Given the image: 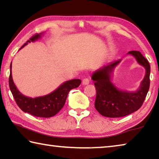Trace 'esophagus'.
<instances>
[{"label": "esophagus", "instance_id": "esophagus-1", "mask_svg": "<svg viewBox=\"0 0 159 159\" xmlns=\"http://www.w3.org/2000/svg\"><path fill=\"white\" fill-rule=\"evenodd\" d=\"M89 83H90V80L88 79V78H85V79H84L83 80V81H82V84L83 85H88V84H89Z\"/></svg>", "mask_w": 159, "mask_h": 159}]
</instances>
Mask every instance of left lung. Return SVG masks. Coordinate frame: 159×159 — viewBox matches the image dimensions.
<instances>
[{
  "mask_svg": "<svg viewBox=\"0 0 159 159\" xmlns=\"http://www.w3.org/2000/svg\"><path fill=\"white\" fill-rule=\"evenodd\" d=\"M127 55L135 58L145 69V76L136 91L129 92L118 88L111 82L113 72L121 60L104 65L92 75L95 80L96 99L95 107L99 114L106 117L118 118L129 115L140 108L146 98L150 85V65L139 51H130Z\"/></svg>",
  "mask_w": 159,
  "mask_h": 159,
  "instance_id": "8db88e82",
  "label": "left lung"
}]
</instances>
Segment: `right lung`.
Masks as SVG:
<instances>
[{"mask_svg":"<svg viewBox=\"0 0 159 159\" xmlns=\"http://www.w3.org/2000/svg\"><path fill=\"white\" fill-rule=\"evenodd\" d=\"M43 34H36L31 37L26 43L21 47L20 50L28 44V43L34 42L41 39ZM81 80L80 79H72L64 82L57 89L46 95L29 98L21 94L15 85L12 76V62L10 64V73L9 77L10 89L14 97L15 100L18 107L24 112L28 113L37 117L49 118L52 117L62 109L69 92L71 89L78 88Z\"/></svg>","mask_w":159,"mask_h":159,"instance_id":"obj_1","label":"right lung"}]
</instances>
